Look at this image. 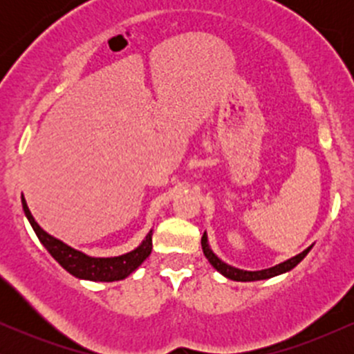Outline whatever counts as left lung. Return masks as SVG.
Here are the masks:
<instances>
[{
	"label": "left lung",
	"mask_w": 354,
	"mask_h": 354,
	"mask_svg": "<svg viewBox=\"0 0 354 354\" xmlns=\"http://www.w3.org/2000/svg\"><path fill=\"white\" fill-rule=\"evenodd\" d=\"M201 246H203V253H205L206 258H208L211 266H213L216 271H219L223 276H226V278L233 279V281H258V279H268V278H273V276L286 273V271L293 270V268L298 265L299 261H301L304 256L310 253V250L313 248V246L306 248L303 253L296 254L291 259H288V261L279 263V265H276L273 268H268V270L245 271V270H238V268H233V266L226 265L225 261H221V259H219L218 256L209 250L208 236H206V233L203 234V238H201Z\"/></svg>",
	"instance_id": "8db88e82"
}]
</instances>
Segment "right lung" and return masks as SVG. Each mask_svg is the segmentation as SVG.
Instances as JSON below:
<instances>
[{
    "mask_svg": "<svg viewBox=\"0 0 354 354\" xmlns=\"http://www.w3.org/2000/svg\"><path fill=\"white\" fill-rule=\"evenodd\" d=\"M21 203L28 221L31 223L36 236H38L39 241L43 243V246L46 248L48 253H50L53 258L68 271V273L76 276V278L106 283L120 281V279H124L126 276L131 274L133 271L151 254L153 239L151 231H149V234L146 236L145 241L141 243L136 250L129 251V253L115 256V258H91V256L81 253L78 250H73L71 246L64 245L63 241L53 238L51 234H48L46 231L41 230V226L35 221L31 211L28 209L24 196H21Z\"/></svg>",
    "mask_w": 354,
    "mask_h": 354,
    "instance_id": "obj_1",
    "label": "right lung"
}]
</instances>
